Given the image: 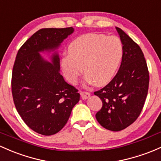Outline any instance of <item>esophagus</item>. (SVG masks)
I'll return each instance as SVG.
<instances>
[{"instance_id": "obj_1", "label": "esophagus", "mask_w": 161, "mask_h": 161, "mask_svg": "<svg viewBox=\"0 0 161 161\" xmlns=\"http://www.w3.org/2000/svg\"><path fill=\"white\" fill-rule=\"evenodd\" d=\"M80 95H81V97H82V99H88L89 96H90V93H89V92H83V91L80 92Z\"/></svg>"}]
</instances>
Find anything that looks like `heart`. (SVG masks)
<instances>
[{"mask_svg":"<svg viewBox=\"0 0 161 161\" xmlns=\"http://www.w3.org/2000/svg\"><path fill=\"white\" fill-rule=\"evenodd\" d=\"M123 53V45L117 37L86 34L71 42L69 54L63 55L61 66L71 83L77 82L83 67L89 82L97 86L106 85L114 77Z\"/></svg>","mask_w":161,"mask_h":161,"instance_id":"heart-1","label":"heart"}]
</instances>
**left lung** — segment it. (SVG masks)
Wrapping results in <instances>:
<instances>
[{
	"label": "left lung",
	"mask_w": 161,
	"mask_h": 161,
	"mask_svg": "<svg viewBox=\"0 0 161 161\" xmlns=\"http://www.w3.org/2000/svg\"><path fill=\"white\" fill-rule=\"evenodd\" d=\"M116 28L123 45L120 67L109 84L94 92L103 102L96 119L111 131L124 130L137 119L147 96L150 80L141 48L123 30Z\"/></svg>",
	"instance_id": "1"
}]
</instances>
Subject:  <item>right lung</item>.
I'll list each match as a JSON object with an SVG mask.
<instances>
[{
  "label": "right lung",
  "instance_id": "obj_1",
  "mask_svg": "<svg viewBox=\"0 0 161 161\" xmlns=\"http://www.w3.org/2000/svg\"><path fill=\"white\" fill-rule=\"evenodd\" d=\"M72 27L42 28L18 50L14 64L11 91L17 111L27 126L45 136L65 126L80 95L61 75L60 60L55 52L52 63L39 54L58 48L73 33Z\"/></svg>",
  "mask_w": 161,
  "mask_h": 161
}]
</instances>
